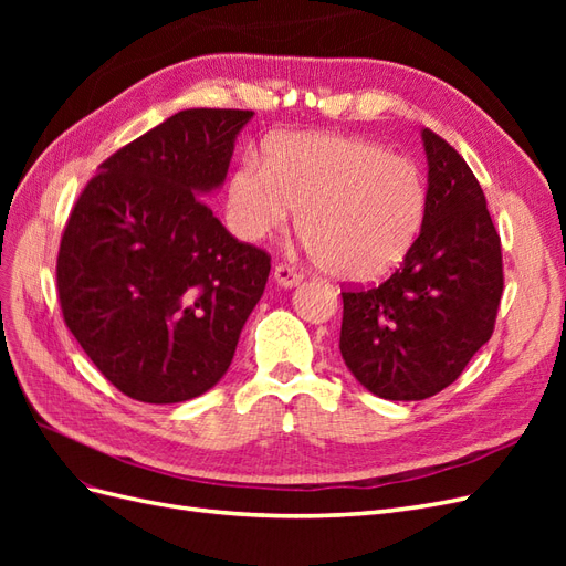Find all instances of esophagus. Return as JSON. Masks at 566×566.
<instances>
[{
    "mask_svg": "<svg viewBox=\"0 0 566 566\" xmlns=\"http://www.w3.org/2000/svg\"><path fill=\"white\" fill-rule=\"evenodd\" d=\"M273 279H276V283L283 287H293L304 279V273L293 264H279L273 269Z\"/></svg>",
    "mask_w": 566,
    "mask_h": 566,
    "instance_id": "34e87169",
    "label": "esophagus"
}]
</instances>
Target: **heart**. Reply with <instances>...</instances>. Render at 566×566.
<instances>
[{
  "label": "heart",
  "mask_w": 566,
  "mask_h": 566,
  "mask_svg": "<svg viewBox=\"0 0 566 566\" xmlns=\"http://www.w3.org/2000/svg\"><path fill=\"white\" fill-rule=\"evenodd\" d=\"M229 221L243 241L290 224L339 281L382 279L403 262L422 229L427 181L420 167L380 144L335 134H285L266 165L245 158L229 181Z\"/></svg>",
  "instance_id": "heart-1"
}]
</instances>
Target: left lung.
Wrapping results in <instances>:
<instances>
[{"mask_svg": "<svg viewBox=\"0 0 566 566\" xmlns=\"http://www.w3.org/2000/svg\"><path fill=\"white\" fill-rule=\"evenodd\" d=\"M427 212L399 269L342 293L339 352L375 397L420 401L458 380L491 339L503 252L482 186L460 153L422 129Z\"/></svg>", "mask_w": 566, "mask_h": 566, "instance_id": "8db88e82", "label": "left lung"}]
</instances>
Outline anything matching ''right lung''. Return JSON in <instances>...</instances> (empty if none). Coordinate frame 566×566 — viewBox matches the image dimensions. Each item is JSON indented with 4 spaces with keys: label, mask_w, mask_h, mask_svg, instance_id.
<instances>
[{
    "label": "right lung",
    "mask_w": 566,
    "mask_h": 566,
    "mask_svg": "<svg viewBox=\"0 0 566 566\" xmlns=\"http://www.w3.org/2000/svg\"><path fill=\"white\" fill-rule=\"evenodd\" d=\"M252 115L175 113L101 163L67 217L63 321L129 399L179 403L214 387L264 293L271 256L233 238L202 200L224 184Z\"/></svg>",
    "instance_id": "add662e5"
}]
</instances>
